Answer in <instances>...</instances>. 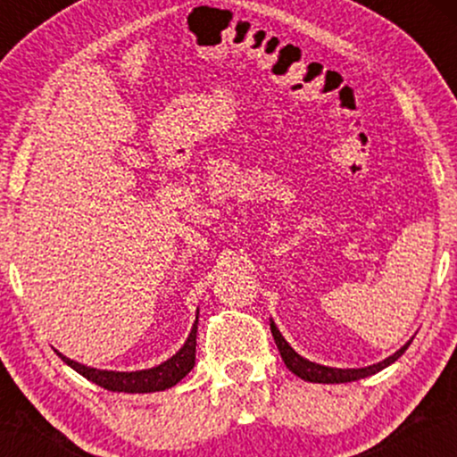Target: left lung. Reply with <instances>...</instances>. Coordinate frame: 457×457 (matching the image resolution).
<instances>
[{"label":"left lung","mask_w":457,"mask_h":457,"mask_svg":"<svg viewBox=\"0 0 457 457\" xmlns=\"http://www.w3.org/2000/svg\"><path fill=\"white\" fill-rule=\"evenodd\" d=\"M270 333H272V337H275V344H277V348H279L281 359H283V363H286L287 370H290L292 374H296L298 378H303L307 382H322V385H339V382H353V380L367 378V376L376 374V371L385 370V367L395 363V361L400 359L403 353H406V348L412 342L411 339L408 344H403L395 354H391L389 359L380 361V363H376V365L359 367V370H337V367L318 365V363H312V361L303 359V356L295 353V348H292V345L283 339V335L279 333V328L275 327V322H272V320H270Z\"/></svg>","instance_id":"obj_1"}]
</instances>
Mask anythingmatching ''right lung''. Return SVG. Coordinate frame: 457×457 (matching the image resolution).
Masks as SVG:
<instances>
[{
  "label": "right lung",
  "instance_id": "add662e5",
  "mask_svg": "<svg viewBox=\"0 0 457 457\" xmlns=\"http://www.w3.org/2000/svg\"><path fill=\"white\" fill-rule=\"evenodd\" d=\"M195 339H197V320L193 324L191 333H188L185 345H182L178 353L167 359L165 363L150 367V370H139V371H109V370H96V367H87L77 363V361L68 359L62 353L60 359L66 365H71L72 370L79 371L83 378H87L94 385L103 386L107 391H118V393H154V391H165L170 386H174L180 382L188 371L195 365Z\"/></svg>",
  "mask_w": 457,
  "mask_h": 457
}]
</instances>
